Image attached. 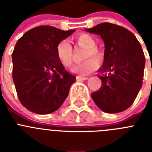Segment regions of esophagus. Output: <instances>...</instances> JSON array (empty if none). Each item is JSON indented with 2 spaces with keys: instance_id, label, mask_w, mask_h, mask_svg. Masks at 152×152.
Returning a JSON list of instances; mask_svg holds the SVG:
<instances>
[{
  "instance_id": "34e87169",
  "label": "esophagus",
  "mask_w": 152,
  "mask_h": 152,
  "mask_svg": "<svg viewBox=\"0 0 152 152\" xmlns=\"http://www.w3.org/2000/svg\"><path fill=\"white\" fill-rule=\"evenodd\" d=\"M89 78L88 77H82V76H77L76 77V80L77 81H80V80H88Z\"/></svg>"
}]
</instances>
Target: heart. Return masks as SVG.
<instances>
[{"label":"heart","mask_w":152,"mask_h":152,"mask_svg":"<svg viewBox=\"0 0 152 152\" xmlns=\"http://www.w3.org/2000/svg\"><path fill=\"white\" fill-rule=\"evenodd\" d=\"M75 41L80 46L87 49L85 58L92 57L80 64H76L72 68V72L80 75H86L97 69L98 63L103 59V55L101 51L96 48V41L92 36L87 33H82L75 37ZM56 56L60 62L64 67H70L72 64V47L67 40H61L56 46ZM95 59L94 60L93 58Z\"/></svg>","instance_id":"b5f03b06"}]
</instances>
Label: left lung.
<instances>
[{"label":"left lung","instance_id":"1","mask_svg":"<svg viewBox=\"0 0 152 152\" xmlns=\"http://www.w3.org/2000/svg\"><path fill=\"white\" fill-rule=\"evenodd\" d=\"M85 31L100 35L105 44L104 61L99 75L101 88L91 94L100 110L108 113L126 110L133 103L142 85L145 57L135 35L110 23Z\"/></svg>","mask_w":152,"mask_h":152}]
</instances>
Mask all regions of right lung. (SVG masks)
I'll return each instance as SVG.
<instances>
[{
    "label": "right lung",
    "mask_w": 152,
    "mask_h": 152,
    "mask_svg": "<svg viewBox=\"0 0 152 152\" xmlns=\"http://www.w3.org/2000/svg\"><path fill=\"white\" fill-rule=\"evenodd\" d=\"M75 31L40 26L17 42L12 53L13 80L19 100L31 112L49 114L57 110L76 81L56 52L58 43Z\"/></svg>",
    "instance_id": "add662e5"
}]
</instances>
